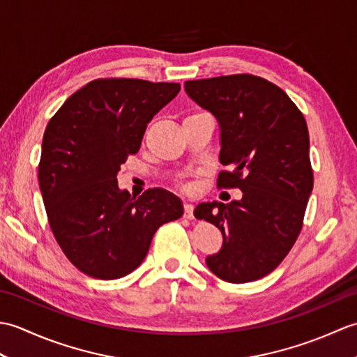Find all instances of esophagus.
I'll use <instances>...</instances> for the list:
<instances>
[{"instance_id": "obj_1", "label": "esophagus", "mask_w": 357, "mask_h": 357, "mask_svg": "<svg viewBox=\"0 0 357 357\" xmlns=\"http://www.w3.org/2000/svg\"><path fill=\"white\" fill-rule=\"evenodd\" d=\"M184 218L193 219V206H192V204H188V202L184 204Z\"/></svg>"}]
</instances>
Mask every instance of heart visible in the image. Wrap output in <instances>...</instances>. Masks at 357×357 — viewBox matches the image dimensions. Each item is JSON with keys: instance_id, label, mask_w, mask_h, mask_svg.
I'll return each instance as SVG.
<instances>
[{"instance_id": "b5f03b06", "label": "heart", "mask_w": 357, "mask_h": 357, "mask_svg": "<svg viewBox=\"0 0 357 357\" xmlns=\"http://www.w3.org/2000/svg\"><path fill=\"white\" fill-rule=\"evenodd\" d=\"M199 113H202V112H199ZM199 113H195V115H199ZM190 116H193V115H190Z\"/></svg>"}]
</instances>
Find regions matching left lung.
I'll use <instances>...</instances> for the list:
<instances>
[{
    "mask_svg": "<svg viewBox=\"0 0 357 357\" xmlns=\"http://www.w3.org/2000/svg\"><path fill=\"white\" fill-rule=\"evenodd\" d=\"M184 87L221 128L219 161L230 170L219 173L218 187L242 192L239 201L195 208L224 239L207 267L227 282H252L284 261L304 222L313 190L305 118L282 89L255 75L185 81Z\"/></svg>",
    "mask_w": 357,
    "mask_h": 357,
    "instance_id": "left-lung-1",
    "label": "left lung"
}]
</instances>
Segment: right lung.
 Wrapping results in <instances>:
<instances>
[{
	"label": "right lung",
	"instance_id": "obj_1",
	"mask_svg": "<svg viewBox=\"0 0 357 357\" xmlns=\"http://www.w3.org/2000/svg\"><path fill=\"white\" fill-rule=\"evenodd\" d=\"M178 82L90 81L49 121L38 179L56 242L75 267L96 279L138 268L151 238L184 213L164 188L138 199L119 190L121 164L138 153L147 124L179 93Z\"/></svg>",
	"mask_w": 357,
	"mask_h": 357
}]
</instances>
